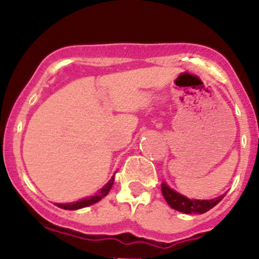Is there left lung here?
<instances>
[{
  "label": "left lung",
  "mask_w": 259,
  "mask_h": 259,
  "mask_svg": "<svg viewBox=\"0 0 259 259\" xmlns=\"http://www.w3.org/2000/svg\"><path fill=\"white\" fill-rule=\"evenodd\" d=\"M160 190H162V194L169 206L173 209L186 213V214H202V213H206L207 210L212 209L213 207L217 206L225 196H219V197L213 198V200H190V198L171 190L165 183L160 185Z\"/></svg>",
  "instance_id": "8db88e82"
}]
</instances>
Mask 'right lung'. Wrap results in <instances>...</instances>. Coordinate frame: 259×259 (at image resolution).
<instances>
[{
    "instance_id": "obj_1",
    "label": "right lung",
    "mask_w": 259,
    "mask_h": 259,
    "mask_svg": "<svg viewBox=\"0 0 259 259\" xmlns=\"http://www.w3.org/2000/svg\"><path fill=\"white\" fill-rule=\"evenodd\" d=\"M113 181H114V177H112V179L106 184L105 187H102V189L100 190L99 194H97L96 196H90V197L82 198V200L73 202V203H65V204L58 203L57 206L59 208H63V209H69V210L79 209V208H84V207L91 206V204L96 203V202H99L100 200H102V198L105 197V196H107V194H108V192H109V190L112 189Z\"/></svg>"
}]
</instances>
